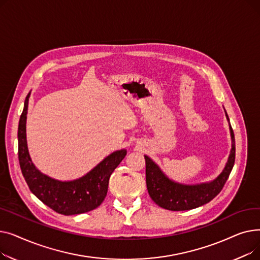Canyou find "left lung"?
<instances>
[{
    "instance_id": "1",
    "label": "left lung",
    "mask_w": 260,
    "mask_h": 260,
    "mask_svg": "<svg viewBox=\"0 0 260 260\" xmlns=\"http://www.w3.org/2000/svg\"><path fill=\"white\" fill-rule=\"evenodd\" d=\"M229 120V117L226 115ZM232 148L226 165L221 174L211 182L195 185L180 184L172 181L163 174L156 163L147 156L145 159L146 186L149 197L159 207L170 211H187L203 206L221 192L235 162V138L230 125Z\"/></svg>"
}]
</instances>
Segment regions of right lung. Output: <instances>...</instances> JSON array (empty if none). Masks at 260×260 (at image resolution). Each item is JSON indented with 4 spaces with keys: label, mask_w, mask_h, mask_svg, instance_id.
I'll return each instance as SVG.
<instances>
[{
    "label": "right lung",
    "mask_w": 260,
    "mask_h": 260,
    "mask_svg": "<svg viewBox=\"0 0 260 260\" xmlns=\"http://www.w3.org/2000/svg\"><path fill=\"white\" fill-rule=\"evenodd\" d=\"M30 92L27 94L19 121V162L31 193L54 212L77 215L98 208L107 194L112 173L126 156V149L114 152L85 176L73 181H59L41 173L32 163L26 141V116Z\"/></svg>",
    "instance_id": "1"
}]
</instances>
